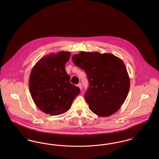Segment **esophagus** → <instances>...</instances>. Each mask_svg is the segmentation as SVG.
Returning a JSON list of instances; mask_svg holds the SVG:
<instances>
[{
  "label": "esophagus",
  "mask_w": 159,
  "mask_h": 159,
  "mask_svg": "<svg viewBox=\"0 0 159 159\" xmlns=\"http://www.w3.org/2000/svg\"><path fill=\"white\" fill-rule=\"evenodd\" d=\"M77 86H78V87L80 88V90H82V83H79Z\"/></svg>",
  "instance_id": "esophagus-1"
}]
</instances>
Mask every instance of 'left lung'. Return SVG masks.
I'll return each mask as SVG.
<instances>
[{"label":"left lung","mask_w":159,"mask_h":159,"mask_svg":"<svg viewBox=\"0 0 159 159\" xmlns=\"http://www.w3.org/2000/svg\"><path fill=\"white\" fill-rule=\"evenodd\" d=\"M88 79L84 98L93 113L108 117L117 112L127 98L130 80L123 61L111 53L80 52L72 57Z\"/></svg>","instance_id":"left-lung-1"}]
</instances>
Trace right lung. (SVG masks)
Here are the masks:
<instances>
[{"instance_id":"obj_1","label":"right lung","mask_w":159,"mask_h":159,"mask_svg":"<svg viewBox=\"0 0 159 159\" xmlns=\"http://www.w3.org/2000/svg\"><path fill=\"white\" fill-rule=\"evenodd\" d=\"M70 52L61 51L41 58L32 69L29 89L36 106L46 114L57 116L67 112L80 89L70 83L65 66Z\"/></svg>"}]
</instances>
